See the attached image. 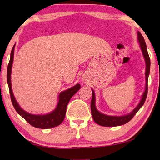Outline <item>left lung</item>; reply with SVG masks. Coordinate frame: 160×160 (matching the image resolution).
Returning <instances> with one entry per match:
<instances>
[{
    "mask_svg": "<svg viewBox=\"0 0 160 160\" xmlns=\"http://www.w3.org/2000/svg\"><path fill=\"white\" fill-rule=\"evenodd\" d=\"M138 40L139 44H140V49L142 50V54H143V57L146 63L145 91L143 94H142L140 102H139L138 106L131 113L127 115H121V116H115V115H108L107 114H104L97 109L96 107V96H95V92L93 89H91L92 90V99H91V111L93 120L98 124L103 126V127H117V126L123 125L130 121L144 104L148 93V78L149 73H150L151 61L148 53L147 45H146L143 36H142L140 32H138Z\"/></svg>",
    "mask_w": 160,
    "mask_h": 160,
    "instance_id": "obj_1",
    "label": "left lung"
}]
</instances>
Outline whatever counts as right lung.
I'll return each instance as SVG.
<instances>
[{"label":"right lung","instance_id":"obj_1","mask_svg":"<svg viewBox=\"0 0 160 160\" xmlns=\"http://www.w3.org/2000/svg\"><path fill=\"white\" fill-rule=\"evenodd\" d=\"M15 45L16 44L13 45L11 52L8 67V73H7V80H8L9 93L13 107L15 108L17 113L25 119L29 124L33 126V127L43 129L57 127V126L60 125L63 122L64 117H65L67 104L73 95L80 89V84H76L73 87H71L69 89L60 92L58 96V102L56 108L49 113L44 115H35L29 113L28 112L23 110L20 107L18 102L16 101L14 95L13 93L12 88L11 74L13 61V56H14Z\"/></svg>","mask_w":160,"mask_h":160}]
</instances>
